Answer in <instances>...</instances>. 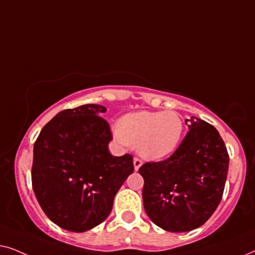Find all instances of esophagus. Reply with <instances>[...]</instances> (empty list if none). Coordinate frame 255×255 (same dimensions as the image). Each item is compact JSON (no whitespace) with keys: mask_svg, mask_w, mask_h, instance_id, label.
<instances>
[{"mask_svg":"<svg viewBox=\"0 0 255 255\" xmlns=\"http://www.w3.org/2000/svg\"><path fill=\"white\" fill-rule=\"evenodd\" d=\"M142 165V161L141 159H139L138 156H134L133 158V166H134V170H138L140 168V166Z\"/></svg>","mask_w":255,"mask_h":255,"instance_id":"34e87169","label":"esophagus"}]
</instances>
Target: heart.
Instances as JSON below:
<instances>
[{
  "mask_svg": "<svg viewBox=\"0 0 255 255\" xmlns=\"http://www.w3.org/2000/svg\"><path fill=\"white\" fill-rule=\"evenodd\" d=\"M183 122L175 111H138L122 117L115 132L118 141L133 145L144 158L159 160L179 147Z\"/></svg>",
  "mask_w": 255,
  "mask_h": 255,
  "instance_id": "b5f03b06",
  "label": "heart"
}]
</instances>
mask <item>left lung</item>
Segmentation results:
<instances>
[{
  "label": "left lung",
  "instance_id": "obj_1",
  "mask_svg": "<svg viewBox=\"0 0 255 255\" xmlns=\"http://www.w3.org/2000/svg\"><path fill=\"white\" fill-rule=\"evenodd\" d=\"M186 124L189 131L169 158L139 168L146 214L170 232L191 231L211 217L229 170L228 149L215 127L194 117Z\"/></svg>",
  "mask_w": 255,
  "mask_h": 255
}]
</instances>
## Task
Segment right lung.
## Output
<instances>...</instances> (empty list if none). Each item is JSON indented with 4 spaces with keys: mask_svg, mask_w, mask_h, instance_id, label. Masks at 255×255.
I'll list each match as a JSON object with an SVG mask.
<instances>
[{
    "mask_svg": "<svg viewBox=\"0 0 255 255\" xmlns=\"http://www.w3.org/2000/svg\"><path fill=\"white\" fill-rule=\"evenodd\" d=\"M107 109H66L41 128L33 146L32 188L45 215L60 228L85 232L109 216L114 198L133 173L131 154L114 156Z\"/></svg>",
    "mask_w": 255,
    "mask_h": 255,
    "instance_id": "add662e5",
    "label": "right lung"
}]
</instances>
